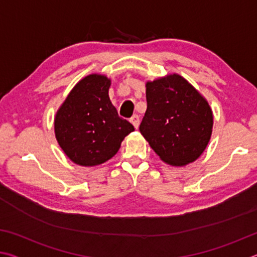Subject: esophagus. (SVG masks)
Returning a JSON list of instances; mask_svg holds the SVG:
<instances>
[{
    "instance_id": "1",
    "label": "esophagus",
    "mask_w": 257,
    "mask_h": 257,
    "mask_svg": "<svg viewBox=\"0 0 257 257\" xmlns=\"http://www.w3.org/2000/svg\"><path fill=\"white\" fill-rule=\"evenodd\" d=\"M130 122H132L134 124L135 128H138L139 125V115L138 114H134L132 118H130Z\"/></svg>"
}]
</instances>
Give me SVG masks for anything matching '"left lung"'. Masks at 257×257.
Listing matches in <instances>:
<instances>
[{
  "mask_svg": "<svg viewBox=\"0 0 257 257\" xmlns=\"http://www.w3.org/2000/svg\"><path fill=\"white\" fill-rule=\"evenodd\" d=\"M146 101L139 130L161 160L181 167L198 159L213 127L206 99L185 78L171 75L147 82Z\"/></svg>",
  "mask_w": 257,
  "mask_h": 257,
  "instance_id": "1",
  "label": "left lung"
}]
</instances>
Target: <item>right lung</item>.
Masks as SVG:
<instances>
[{"label": "right lung", "mask_w": 257, "mask_h": 257, "mask_svg": "<svg viewBox=\"0 0 257 257\" xmlns=\"http://www.w3.org/2000/svg\"><path fill=\"white\" fill-rule=\"evenodd\" d=\"M111 81L89 75L73 87L54 120L55 137L72 162L102 164L119 151L134 125L119 116L108 97Z\"/></svg>", "instance_id": "obj_1"}]
</instances>
